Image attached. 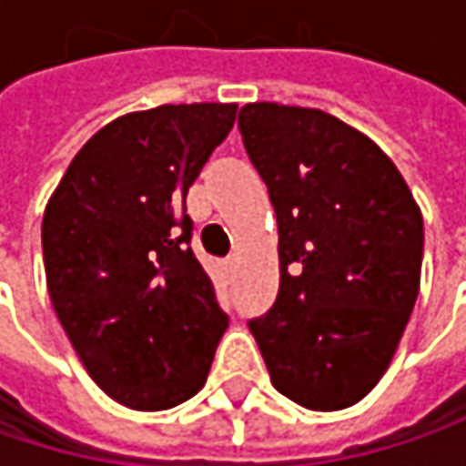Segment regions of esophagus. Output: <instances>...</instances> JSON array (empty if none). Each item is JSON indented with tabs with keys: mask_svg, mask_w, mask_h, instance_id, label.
<instances>
[{
	"mask_svg": "<svg viewBox=\"0 0 466 466\" xmlns=\"http://www.w3.org/2000/svg\"><path fill=\"white\" fill-rule=\"evenodd\" d=\"M227 264H229V267H232V264H234V256H232V258H229V261H227Z\"/></svg>",
	"mask_w": 466,
	"mask_h": 466,
	"instance_id": "34e87169",
	"label": "esophagus"
}]
</instances>
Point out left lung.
Returning a JSON list of instances; mask_svg holds the SVG:
<instances>
[{
    "mask_svg": "<svg viewBox=\"0 0 466 466\" xmlns=\"http://www.w3.org/2000/svg\"><path fill=\"white\" fill-rule=\"evenodd\" d=\"M278 216L280 289L248 321L272 386L308 410L364 400L389 370L420 283L423 218L394 161L316 107L239 110Z\"/></svg>",
    "mask_w": 466,
    "mask_h": 466,
    "instance_id": "left-lung-1",
    "label": "left lung"
}]
</instances>
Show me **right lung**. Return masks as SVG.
<instances>
[{"label": "right lung", "mask_w": 466, "mask_h": 466, "mask_svg": "<svg viewBox=\"0 0 466 466\" xmlns=\"http://www.w3.org/2000/svg\"><path fill=\"white\" fill-rule=\"evenodd\" d=\"M234 116L221 102L127 113L77 150L47 202L53 310L94 383L132 410L191 400L229 326L188 248L186 194Z\"/></svg>", "instance_id": "right-lung-1"}]
</instances>
